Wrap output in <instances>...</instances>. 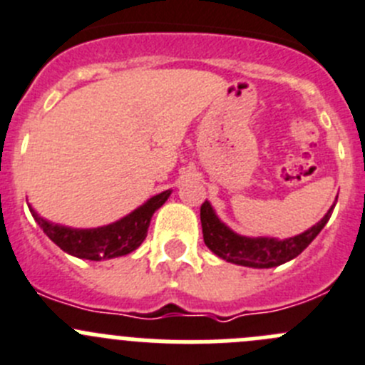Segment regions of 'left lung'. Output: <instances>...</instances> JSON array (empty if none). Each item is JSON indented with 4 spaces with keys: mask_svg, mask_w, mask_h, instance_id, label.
<instances>
[{
    "mask_svg": "<svg viewBox=\"0 0 365 365\" xmlns=\"http://www.w3.org/2000/svg\"><path fill=\"white\" fill-rule=\"evenodd\" d=\"M333 207H335V203L326 212V216L319 223L313 225L312 229L304 230L299 236L288 237V240H275V237H248L234 232L230 227H227L217 217L212 205L205 202L200 209L203 241L217 257H221L227 263L250 268H274L297 257L319 236V232L324 229V225L331 217Z\"/></svg>",
    "mask_w": 365,
    "mask_h": 365,
    "instance_id": "left-lung-1",
    "label": "left lung"
}]
</instances>
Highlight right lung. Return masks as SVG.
Segmentation results:
<instances>
[{
	"instance_id": "add662e5",
	"label": "right lung",
	"mask_w": 365,
	"mask_h": 365,
	"mask_svg": "<svg viewBox=\"0 0 365 365\" xmlns=\"http://www.w3.org/2000/svg\"><path fill=\"white\" fill-rule=\"evenodd\" d=\"M169 196H171V190H163L122 220L104 225V227H97V229H71V227L52 223V221L41 217L32 209V205H29V209L43 232L61 250L75 255L79 259L102 261L128 255L140 247L142 241L148 236L153 214L167 202Z\"/></svg>"
}]
</instances>
